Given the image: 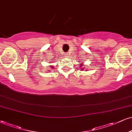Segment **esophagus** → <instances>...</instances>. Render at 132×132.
<instances>
[{"label":"esophagus","instance_id":"34e87169","mask_svg":"<svg viewBox=\"0 0 132 132\" xmlns=\"http://www.w3.org/2000/svg\"><path fill=\"white\" fill-rule=\"evenodd\" d=\"M65 56H66V57H68V54H67V53H65V54H64Z\"/></svg>","mask_w":132,"mask_h":132}]
</instances>
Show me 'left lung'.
<instances>
[{
    "label": "left lung",
    "instance_id": "left-lung-1",
    "mask_svg": "<svg viewBox=\"0 0 132 132\" xmlns=\"http://www.w3.org/2000/svg\"><path fill=\"white\" fill-rule=\"evenodd\" d=\"M82 66H83V64H82H82H80V66H79L80 68H81V70H83V69H84V68H83ZM86 71H87V69H86Z\"/></svg>",
    "mask_w": 132,
    "mask_h": 132
}]
</instances>
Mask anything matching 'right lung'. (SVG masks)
<instances>
[{
	"label": "right lung",
	"mask_w": 132,
	"mask_h": 132,
	"mask_svg": "<svg viewBox=\"0 0 132 132\" xmlns=\"http://www.w3.org/2000/svg\"><path fill=\"white\" fill-rule=\"evenodd\" d=\"M50 67H51V68H52V69H53V68H53V66H51Z\"/></svg>",
	"instance_id": "obj_1"
}]
</instances>
